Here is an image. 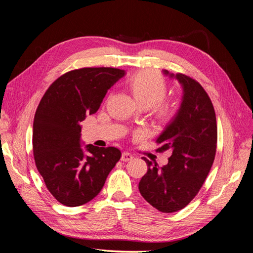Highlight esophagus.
Wrapping results in <instances>:
<instances>
[{
    "instance_id": "esophagus-1",
    "label": "esophagus",
    "mask_w": 253,
    "mask_h": 253,
    "mask_svg": "<svg viewBox=\"0 0 253 253\" xmlns=\"http://www.w3.org/2000/svg\"><path fill=\"white\" fill-rule=\"evenodd\" d=\"M133 158H134V155L132 154V153H129V152L122 153V156H121L122 162H128V160H131Z\"/></svg>"
}]
</instances>
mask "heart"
<instances>
[{
    "label": "heart",
    "mask_w": 253,
    "mask_h": 253,
    "mask_svg": "<svg viewBox=\"0 0 253 253\" xmlns=\"http://www.w3.org/2000/svg\"><path fill=\"white\" fill-rule=\"evenodd\" d=\"M132 95L143 108H151L159 120L170 119L175 112V105L165 98L168 84L159 73L147 70L134 74L126 82Z\"/></svg>",
    "instance_id": "1"
}]
</instances>
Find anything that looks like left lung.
<instances>
[{
	"mask_svg": "<svg viewBox=\"0 0 253 253\" xmlns=\"http://www.w3.org/2000/svg\"><path fill=\"white\" fill-rule=\"evenodd\" d=\"M164 74L183 89L177 114L156 140L162 145L157 151L171 149L172 155L162 168L143 157L148 172L138 188L158 211L172 213L185 208L203 187L215 157L217 126L213 104L200 83L183 74Z\"/></svg>",
	"mask_w": 253,
	"mask_h": 253,
	"instance_id": "1",
	"label": "left lung"
}]
</instances>
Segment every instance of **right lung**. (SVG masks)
Instances as JSON below:
<instances>
[{
    "label": "right lung",
    "mask_w": 253,
    "mask_h": 253,
    "mask_svg": "<svg viewBox=\"0 0 253 253\" xmlns=\"http://www.w3.org/2000/svg\"><path fill=\"white\" fill-rule=\"evenodd\" d=\"M126 72L84 67L67 72L45 91L34 119L37 169L56 200L67 207L88 203L100 192L121 157L114 147H81V122L98 111L106 91Z\"/></svg>",
    "instance_id": "right-lung-1"
}]
</instances>
